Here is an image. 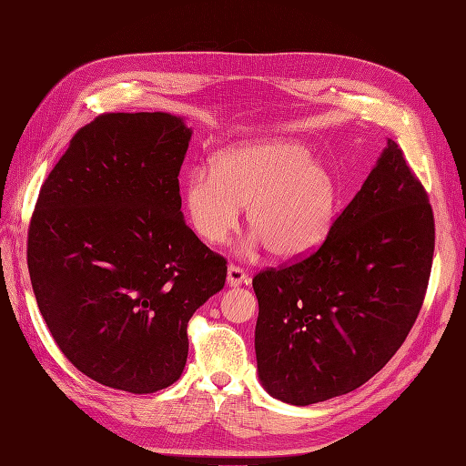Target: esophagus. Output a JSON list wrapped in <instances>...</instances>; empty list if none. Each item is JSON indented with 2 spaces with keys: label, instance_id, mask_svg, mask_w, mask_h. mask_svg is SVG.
<instances>
[{
  "label": "esophagus",
  "instance_id": "34e87169",
  "mask_svg": "<svg viewBox=\"0 0 466 466\" xmlns=\"http://www.w3.org/2000/svg\"><path fill=\"white\" fill-rule=\"evenodd\" d=\"M247 281H248V276L245 274L243 268L233 266V264L228 268V286L229 288H238V286L247 284Z\"/></svg>",
  "mask_w": 466,
  "mask_h": 466
}]
</instances>
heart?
Returning <instances> with one entry per match:
<instances>
[{"instance_id": "b5f03b06", "label": "heart", "mask_w": 466, "mask_h": 466, "mask_svg": "<svg viewBox=\"0 0 466 466\" xmlns=\"http://www.w3.org/2000/svg\"><path fill=\"white\" fill-rule=\"evenodd\" d=\"M241 208L255 231L250 247L266 245L279 260L301 258L327 238L338 209L330 168L298 142L243 144L219 151L209 171L194 168L182 185V209L208 245H223Z\"/></svg>"}]
</instances>
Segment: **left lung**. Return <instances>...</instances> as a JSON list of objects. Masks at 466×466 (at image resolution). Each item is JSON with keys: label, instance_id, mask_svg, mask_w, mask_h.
I'll list each match as a JSON object with an SVG mask.
<instances>
[{"label": "left lung", "instance_id": "left-lung-1", "mask_svg": "<svg viewBox=\"0 0 466 466\" xmlns=\"http://www.w3.org/2000/svg\"><path fill=\"white\" fill-rule=\"evenodd\" d=\"M433 245L428 194L387 139L327 241L311 257L252 279L266 392L307 406L354 390L383 370L424 303Z\"/></svg>", "mask_w": 466, "mask_h": 466}]
</instances>
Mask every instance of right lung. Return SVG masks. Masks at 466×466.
<instances>
[{"mask_svg":"<svg viewBox=\"0 0 466 466\" xmlns=\"http://www.w3.org/2000/svg\"><path fill=\"white\" fill-rule=\"evenodd\" d=\"M190 137L168 112L103 115L38 194L26 262L42 319L64 356L110 389L173 385L190 317L225 286V260L180 211Z\"/></svg>","mask_w":466,"mask_h":466,"instance_id":"right-lung-1","label":"right lung"}]
</instances>
